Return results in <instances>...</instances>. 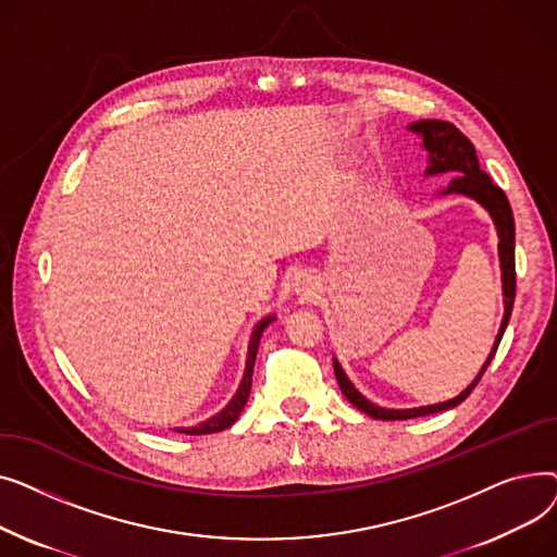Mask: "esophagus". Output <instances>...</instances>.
I'll use <instances>...</instances> for the list:
<instances>
[{
    "mask_svg": "<svg viewBox=\"0 0 557 557\" xmlns=\"http://www.w3.org/2000/svg\"><path fill=\"white\" fill-rule=\"evenodd\" d=\"M313 288V277L309 273H298L296 280H294V290L300 296H309Z\"/></svg>",
    "mask_w": 557,
    "mask_h": 557,
    "instance_id": "34e87169",
    "label": "esophagus"
}]
</instances>
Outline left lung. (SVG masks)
<instances>
[{"instance_id": "obj_1", "label": "left lung", "mask_w": 557, "mask_h": 557, "mask_svg": "<svg viewBox=\"0 0 557 557\" xmlns=\"http://www.w3.org/2000/svg\"><path fill=\"white\" fill-rule=\"evenodd\" d=\"M408 131H413L416 135L422 137L424 151L429 153V164L424 175H437V173H456L451 183L441 189V194H462L470 196L476 202H481L483 208L490 212L496 234H499V261H502V282H504V320L499 334H496V341L492 345V352L487 361L483 363L481 372L476 374L474 382L467 386L458 397L441 401V404H431V406H418V408H382L366 399L355 384L349 382L345 370L341 363L334 359V374L336 382L341 386V393L347 397L349 404H355L361 413L374 418V420H411V418H422L431 413H441L447 411V408L458 406L460 401L467 399L474 391V386L481 382L483 372L487 370L490 361L496 355V347H499L504 332L508 327V320L512 313L515 305V288H517V277H515V219H512V208L508 202V196L504 194L502 187H496L492 183L490 175L481 171L474 144L467 139L454 124L441 122V120H420L408 126Z\"/></svg>"}]
</instances>
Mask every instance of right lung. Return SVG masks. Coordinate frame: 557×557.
Wrapping results in <instances>:
<instances>
[{
    "label": "right lung",
    "instance_id": "obj_1",
    "mask_svg": "<svg viewBox=\"0 0 557 557\" xmlns=\"http://www.w3.org/2000/svg\"><path fill=\"white\" fill-rule=\"evenodd\" d=\"M275 320V315H267L263 320H259L257 327L252 330V336H250V345H248V359H246V372H244V379H242V386L237 391V395H234L230 399V404L223 408L221 413L212 416L210 420H205L196 426H181L175 429L178 433H187V435H205V433H216V431H223L227 426H232L234 422H237L239 413L244 411V406L248 401V395H250V386H252V368H255V357H257V349H259V338L263 334V330H267L271 323Z\"/></svg>",
    "mask_w": 557,
    "mask_h": 557
}]
</instances>
